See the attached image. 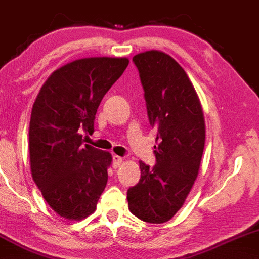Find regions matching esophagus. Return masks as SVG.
I'll return each instance as SVG.
<instances>
[{
    "label": "esophagus",
    "mask_w": 259,
    "mask_h": 259,
    "mask_svg": "<svg viewBox=\"0 0 259 259\" xmlns=\"http://www.w3.org/2000/svg\"><path fill=\"white\" fill-rule=\"evenodd\" d=\"M123 160H124V158H121V157H119V155H113V167H119L120 165H121V163H123Z\"/></svg>",
    "instance_id": "1"
}]
</instances>
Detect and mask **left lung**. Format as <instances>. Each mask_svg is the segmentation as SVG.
Wrapping results in <instances>:
<instances>
[{
  "mask_svg": "<svg viewBox=\"0 0 259 259\" xmlns=\"http://www.w3.org/2000/svg\"><path fill=\"white\" fill-rule=\"evenodd\" d=\"M145 90L149 123L157 133V163L140 161L141 179L127 191L129 210L148 223H164L185 204L205 146L200 100L186 71L172 57L147 51L133 58Z\"/></svg>",
  "mask_w": 259,
  "mask_h": 259,
  "instance_id": "obj_1",
  "label": "left lung"
}]
</instances>
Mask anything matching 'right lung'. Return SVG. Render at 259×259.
I'll use <instances>...</instances> for the list:
<instances>
[{
  "label": "right lung",
  "mask_w": 259,
  "mask_h": 259,
  "mask_svg": "<svg viewBox=\"0 0 259 259\" xmlns=\"http://www.w3.org/2000/svg\"><path fill=\"white\" fill-rule=\"evenodd\" d=\"M127 58H83L55 70L32 106L29 130L31 175L59 216L79 221L96 210L107 185L110 152L84 145L96 111L123 74Z\"/></svg>",
  "instance_id": "right-lung-1"
}]
</instances>
